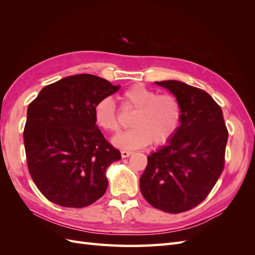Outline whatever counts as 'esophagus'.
<instances>
[{
	"instance_id": "1",
	"label": "esophagus",
	"mask_w": 255,
	"mask_h": 255,
	"mask_svg": "<svg viewBox=\"0 0 255 255\" xmlns=\"http://www.w3.org/2000/svg\"><path fill=\"white\" fill-rule=\"evenodd\" d=\"M132 154H133L132 151H121V156H122L123 158L128 157L129 155H132Z\"/></svg>"
}]
</instances>
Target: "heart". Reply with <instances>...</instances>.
Instances as JSON below:
<instances>
[{"instance_id":"1","label":"heart","mask_w":255,"mask_h":255,"mask_svg":"<svg viewBox=\"0 0 255 255\" xmlns=\"http://www.w3.org/2000/svg\"><path fill=\"white\" fill-rule=\"evenodd\" d=\"M127 109L135 111L130 118L133 128L113 138L120 149H140L153 142L163 145L170 141L181 126L182 106L172 95H158L142 84H135L122 94ZM94 118L99 128L106 132H118L120 122L111 98H103L94 107Z\"/></svg>"}]
</instances>
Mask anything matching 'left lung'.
<instances>
[{
    "instance_id": "obj_1",
    "label": "left lung",
    "mask_w": 255,
    "mask_h": 255,
    "mask_svg": "<svg viewBox=\"0 0 255 255\" xmlns=\"http://www.w3.org/2000/svg\"><path fill=\"white\" fill-rule=\"evenodd\" d=\"M155 84L179 100L182 120L168 144L148 156L140 191L153 207L179 214L201 203L218 181L228 129L221 107L204 90L172 80Z\"/></svg>"
}]
</instances>
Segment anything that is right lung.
Masks as SVG:
<instances>
[{
	"instance_id": "1",
	"label": "right lung",
	"mask_w": 255,
	"mask_h": 255,
	"mask_svg": "<svg viewBox=\"0 0 255 255\" xmlns=\"http://www.w3.org/2000/svg\"><path fill=\"white\" fill-rule=\"evenodd\" d=\"M120 85L92 74H76L41 89L30 102L24 146L30 176L51 202L80 208L106 191V169L120 151L98 128L94 107Z\"/></svg>"
}]
</instances>
